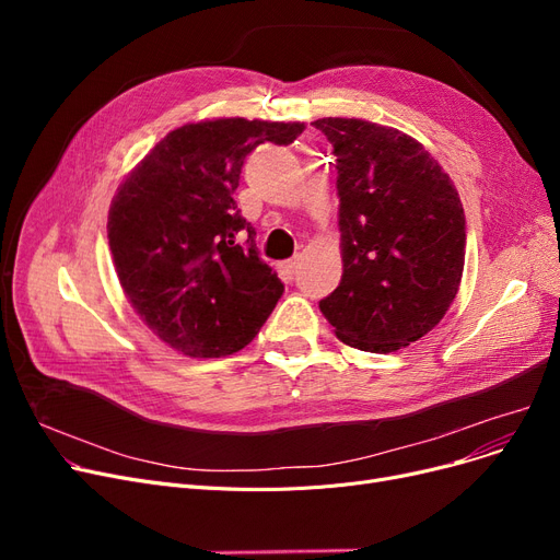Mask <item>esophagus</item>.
<instances>
[{"label":"esophagus","mask_w":560,"mask_h":560,"mask_svg":"<svg viewBox=\"0 0 560 560\" xmlns=\"http://www.w3.org/2000/svg\"><path fill=\"white\" fill-rule=\"evenodd\" d=\"M298 258H290V260H285V262H281L279 265V275H281V279H285V281H290L292 277L298 275Z\"/></svg>","instance_id":"1"}]
</instances>
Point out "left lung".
<instances>
[{
  "instance_id": "obj_1",
  "label": "left lung",
  "mask_w": 560,
  "mask_h": 560,
  "mask_svg": "<svg viewBox=\"0 0 560 560\" xmlns=\"http://www.w3.org/2000/svg\"><path fill=\"white\" fill-rule=\"evenodd\" d=\"M334 144L342 279L319 311L340 342L390 354L458 295L465 215L450 174L408 133L359 117L311 122Z\"/></svg>"
}]
</instances>
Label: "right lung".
Wrapping results in <instances>:
<instances>
[{
    "label": "right lung",
    "instance_id": "right-lung-1",
    "mask_svg": "<svg viewBox=\"0 0 560 560\" xmlns=\"http://www.w3.org/2000/svg\"><path fill=\"white\" fill-rule=\"evenodd\" d=\"M304 127L245 117L188 122L156 142L113 195L106 229L125 298L179 354H235L283 295L233 192L254 147L288 144Z\"/></svg>",
    "mask_w": 560,
    "mask_h": 560
}]
</instances>
